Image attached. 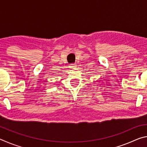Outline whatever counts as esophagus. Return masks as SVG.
Listing matches in <instances>:
<instances>
[{
	"label": "esophagus",
	"mask_w": 147,
	"mask_h": 147,
	"mask_svg": "<svg viewBox=\"0 0 147 147\" xmlns=\"http://www.w3.org/2000/svg\"><path fill=\"white\" fill-rule=\"evenodd\" d=\"M71 67L74 68V67H76V65L75 63H72V64H71Z\"/></svg>",
	"instance_id": "obj_1"
}]
</instances>
